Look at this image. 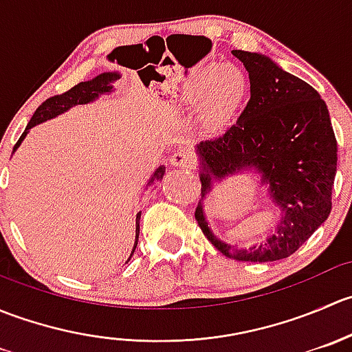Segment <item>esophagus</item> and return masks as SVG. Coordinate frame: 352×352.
Here are the masks:
<instances>
[{"mask_svg":"<svg viewBox=\"0 0 352 352\" xmlns=\"http://www.w3.org/2000/svg\"><path fill=\"white\" fill-rule=\"evenodd\" d=\"M170 163H172L173 166L190 168V166H194V163H196V156L190 153L189 150L182 148V150H177L175 153L172 155V158H170Z\"/></svg>","mask_w":352,"mask_h":352,"instance_id":"obj_1","label":"esophagus"}]
</instances>
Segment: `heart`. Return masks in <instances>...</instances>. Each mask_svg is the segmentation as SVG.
<instances>
[{"instance_id": "heart-1", "label": "heart", "mask_w": 352, "mask_h": 352, "mask_svg": "<svg viewBox=\"0 0 352 352\" xmlns=\"http://www.w3.org/2000/svg\"><path fill=\"white\" fill-rule=\"evenodd\" d=\"M245 94L243 74L233 66L199 67L182 91L186 104H196L209 124H218L239 105Z\"/></svg>"}]
</instances>
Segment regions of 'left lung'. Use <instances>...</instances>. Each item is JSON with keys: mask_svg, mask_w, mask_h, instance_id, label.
I'll list each match as a JSON object with an SVG mask.
<instances>
[{"mask_svg": "<svg viewBox=\"0 0 352 352\" xmlns=\"http://www.w3.org/2000/svg\"><path fill=\"white\" fill-rule=\"evenodd\" d=\"M250 78V100L236 122L197 146L202 199L214 180L255 168L269 184L283 218L269 239L236 250L212 235L199 202L197 225L233 261L272 262L293 255L329 218L337 170V141L329 110L307 81L257 52L233 51Z\"/></svg>", "mask_w": 352, "mask_h": 352, "instance_id": "1", "label": "left lung"}]
</instances>
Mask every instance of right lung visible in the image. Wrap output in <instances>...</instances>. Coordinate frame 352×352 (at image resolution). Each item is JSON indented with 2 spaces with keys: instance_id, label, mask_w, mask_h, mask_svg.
I'll list each match as a JSON object with an SVG mask.
<instances>
[{
  "instance_id": "right-lung-1",
  "label": "right lung",
  "mask_w": 352,
  "mask_h": 352,
  "mask_svg": "<svg viewBox=\"0 0 352 352\" xmlns=\"http://www.w3.org/2000/svg\"><path fill=\"white\" fill-rule=\"evenodd\" d=\"M117 78H119V74H117V73L98 74V76L94 78V80L81 81V83H78L76 87L69 88V90L65 91V94H59V95H54V97H49L47 100L42 102V104L37 107V110H35L34 116H32V119H30V122L27 124L23 134L20 136L19 143L15 144V148H13V150H16V148L20 146V143H22L23 138L27 136V133H28V129H30V127L37 126V124L44 122V120L52 119V117L59 116V113H63V112H66V110L73 107V105L88 104V102L95 100V98H97L100 94H107V91L112 90V81H116ZM163 173H165V166L160 165L158 168L155 170L153 177H151V180L148 182V186L155 184L156 180H162ZM140 218H141V212H138V216H136V242H134L133 254H134V250H136L138 236H140ZM133 254H131V257H133Z\"/></svg>"
}]
</instances>
